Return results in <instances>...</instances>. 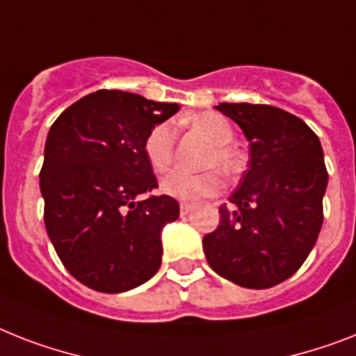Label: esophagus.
Returning a JSON list of instances; mask_svg holds the SVG:
<instances>
[{"mask_svg": "<svg viewBox=\"0 0 356 356\" xmlns=\"http://www.w3.org/2000/svg\"><path fill=\"white\" fill-rule=\"evenodd\" d=\"M179 208H181V216H188V213L192 212V208H193V204H190V203H181L179 204Z\"/></svg>", "mask_w": 356, "mask_h": 356, "instance_id": "obj_1", "label": "esophagus"}]
</instances>
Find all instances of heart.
Segmentation results:
<instances>
[{
  "label": "heart",
  "mask_w": 356,
  "mask_h": 356,
  "mask_svg": "<svg viewBox=\"0 0 356 356\" xmlns=\"http://www.w3.org/2000/svg\"><path fill=\"white\" fill-rule=\"evenodd\" d=\"M190 124L203 133L212 143V149L204 159V166H218L225 173L238 172L241 166V157L238 149L232 148L234 128L227 118L219 113L208 111L190 118ZM173 146H175V131L168 122L155 126L144 140V155L155 173H163L170 168L173 161ZM223 181L216 170H207L201 173H190L175 170L161 181V190L166 195L179 201H197L210 197L221 190Z\"/></svg>",
  "instance_id": "obj_1"
}]
</instances>
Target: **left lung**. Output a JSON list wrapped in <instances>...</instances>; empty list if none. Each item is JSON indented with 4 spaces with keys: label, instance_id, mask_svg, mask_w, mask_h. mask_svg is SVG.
Masks as SVG:
<instances>
[{
    "label": "left lung",
    "instance_id": "8db88e82",
    "mask_svg": "<svg viewBox=\"0 0 356 356\" xmlns=\"http://www.w3.org/2000/svg\"><path fill=\"white\" fill-rule=\"evenodd\" d=\"M250 143L239 186L221 221L203 238L208 265L247 289L291 278L307 259L323 223L327 170L322 144L302 118L265 104H219Z\"/></svg>",
    "mask_w": 356,
    "mask_h": 356
}]
</instances>
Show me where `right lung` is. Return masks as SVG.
Wrapping results in <instances>:
<instances>
[{"label":"right lung","mask_w":356,"mask_h":356,"mask_svg":"<svg viewBox=\"0 0 356 356\" xmlns=\"http://www.w3.org/2000/svg\"><path fill=\"white\" fill-rule=\"evenodd\" d=\"M177 104L100 89L69 106L49 129L40 172L43 221L63 267L98 293H124L161 267V230L179 218L157 188L144 140Z\"/></svg>","instance_id":"add662e5"}]
</instances>
